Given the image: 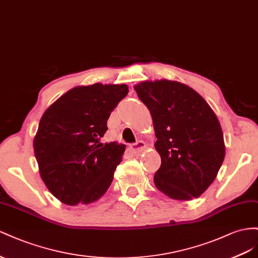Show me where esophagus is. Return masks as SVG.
<instances>
[{"label":"esophagus","mask_w":258,"mask_h":258,"mask_svg":"<svg viewBox=\"0 0 258 258\" xmlns=\"http://www.w3.org/2000/svg\"><path fill=\"white\" fill-rule=\"evenodd\" d=\"M145 148H146V144L142 141H139L136 144H133L130 146V149L132 150V152H134V153L142 152L143 150H145Z\"/></svg>","instance_id":"obj_1"}]
</instances>
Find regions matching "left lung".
<instances>
[{
    "instance_id": "left-lung-1",
    "label": "left lung",
    "mask_w": 258,
    "mask_h": 258,
    "mask_svg": "<svg viewBox=\"0 0 258 258\" xmlns=\"http://www.w3.org/2000/svg\"><path fill=\"white\" fill-rule=\"evenodd\" d=\"M149 109L161 166L156 187L174 200L200 197L216 178L225 143L216 114L195 90L177 81H144L134 86Z\"/></svg>"
}]
</instances>
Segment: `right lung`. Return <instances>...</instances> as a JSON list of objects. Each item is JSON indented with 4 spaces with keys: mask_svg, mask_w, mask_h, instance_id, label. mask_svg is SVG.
I'll return each instance as SVG.
<instances>
[{
    "mask_svg": "<svg viewBox=\"0 0 258 258\" xmlns=\"http://www.w3.org/2000/svg\"><path fill=\"white\" fill-rule=\"evenodd\" d=\"M125 84L71 88L42 115L33 139L41 178L67 205L90 204L106 194L125 145L100 143L107 121L126 96Z\"/></svg>",
    "mask_w": 258,
    "mask_h": 258,
    "instance_id": "right-lung-1",
    "label": "right lung"
}]
</instances>
